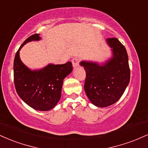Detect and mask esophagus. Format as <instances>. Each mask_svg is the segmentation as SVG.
Wrapping results in <instances>:
<instances>
[{
	"label": "esophagus",
	"mask_w": 148,
	"mask_h": 148,
	"mask_svg": "<svg viewBox=\"0 0 148 148\" xmlns=\"http://www.w3.org/2000/svg\"><path fill=\"white\" fill-rule=\"evenodd\" d=\"M72 62L73 67H77V66H79V59L78 58H74V59H72Z\"/></svg>",
	"instance_id": "34e87169"
}]
</instances>
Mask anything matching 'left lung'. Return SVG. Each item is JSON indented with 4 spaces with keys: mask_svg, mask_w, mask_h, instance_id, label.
I'll list each match as a JSON object with an SVG mask.
<instances>
[{
    "mask_svg": "<svg viewBox=\"0 0 148 148\" xmlns=\"http://www.w3.org/2000/svg\"><path fill=\"white\" fill-rule=\"evenodd\" d=\"M113 57L105 63L81 61L86 73L84 90L95 106L106 107L118 101L130 80L128 55L124 45L117 38L106 39Z\"/></svg>",
    "mask_w": 148,
    "mask_h": 148,
    "instance_id": "8db88e82",
    "label": "left lung"
}]
</instances>
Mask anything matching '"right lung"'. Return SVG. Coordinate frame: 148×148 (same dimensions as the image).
Masks as SVG:
<instances>
[{
  "label": "right lung",
  "instance_id": "obj_1",
  "mask_svg": "<svg viewBox=\"0 0 148 148\" xmlns=\"http://www.w3.org/2000/svg\"><path fill=\"white\" fill-rule=\"evenodd\" d=\"M41 40L34 34L23 42L16 51L14 60V82L18 96L28 106L38 111H49L55 107L61 97L63 80L72 71V64H49L43 69L30 70L19 57L23 45Z\"/></svg>",
  "mask_w": 148,
  "mask_h": 148
}]
</instances>
